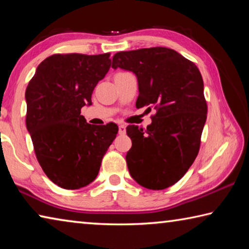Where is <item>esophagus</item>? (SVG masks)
Segmentation results:
<instances>
[{
    "label": "esophagus",
    "mask_w": 249,
    "mask_h": 249,
    "mask_svg": "<svg viewBox=\"0 0 249 249\" xmlns=\"http://www.w3.org/2000/svg\"><path fill=\"white\" fill-rule=\"evenodd\" d=\"M125 132H126L125 125H122V124L119 125V134H120V135H124Z\"/></svg>",
    "instance_id": "1"
}]
</instances>
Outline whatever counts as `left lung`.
Here are the masks:
<instances>
[{
  "mask_svg": "<svg viewBox=\"0 0 249 249\" xmlns=\"http://www.w3.org/2000/svg\"><path fill=\"white\" fill-rule=\"evenodd\" d=\"M112 68L136 75V107L154 105L157 109L147 129L126 127L132 140L126 155L129 174L150 190L170 187L182 178L199 153L208 112L200 71L182 54L166 47L117 53Z\"/></svg>",
  "mask_w": 249,
  "mask_h": 249,
  "instance_id": "1",
  "label": "left lung"
}]
</instances>
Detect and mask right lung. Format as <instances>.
<instances>
[{
    "label": "right lung",
    "mask_w": 249,
    "mask_h": 249,
    "mask_svg": "<svg viewBox=\"0 0 249 249\" xmlns=\"http://www.w3.org/2000/svg\"><path fill=\"white\" fill-rule=\"evenodd\" d=\"M109 62V53L53 54L37 67L25 92L26 127L37 160L46 176L67 190L96 178L119 130L114 123L91 125L80 114L92 104V92Z\"/></svg>",
    "instance_id": "add662e5"
}]
</instances>
